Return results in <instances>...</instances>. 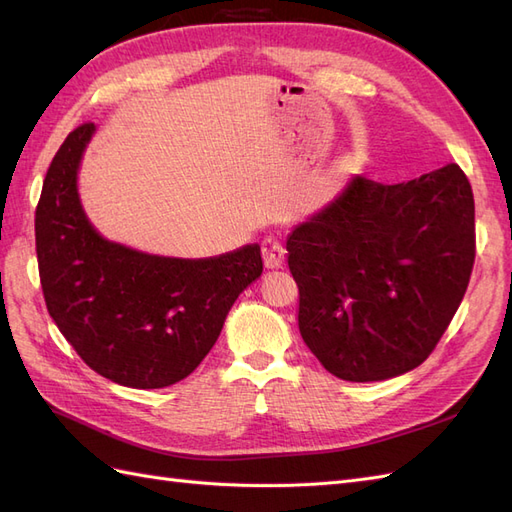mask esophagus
<instances>
[{
    "instance_id": "obj_1",
    "label": "esophagus",
    "mask_w": 512,
    "mask_h": 512,
    "mask_svg": "<svg viewBox=\"0 0 512 512\" xmlns=\"http://www.w3.org/2000/svg\"><path fill=\"white\" fill-rule=\"evenodd\" d=\"M262 258H265V267L267 269H277L284 265V258H286V250L284 245L273 239V237H267L265 241H262Z\"/></svg>"
}]
</instances>
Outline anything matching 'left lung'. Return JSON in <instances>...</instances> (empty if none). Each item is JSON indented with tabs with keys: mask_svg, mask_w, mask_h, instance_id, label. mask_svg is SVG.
<instances>
[{
	"mask_svg": "<svg viewBox=\"0 0 512 512\" xmlns=\"http://www.w3.org/2000/svg\"><path fill=\"white\" fill-rule=\"evenodd\" d=\"M299 331L322 367L380 382L421 365L466 294L474 196L457 164L406 183L356 175L292 228Z\"/></svg>",
	"mask_w": 512,
	"mask_h": 512,
	"instance_id": "obj_1",
	"label": "left lung"
}]
</instances>
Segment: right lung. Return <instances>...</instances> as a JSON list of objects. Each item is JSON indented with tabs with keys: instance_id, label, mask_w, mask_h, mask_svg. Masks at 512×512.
<instances>
[{
	"instance_id": "obj_1",
	"label": "right lung",
	"mask_w": 512,
	"mask_h": 512,
	"mask_svg": "<svg viewBox=\"0 0 512 512\" xmlns=\"http://www.w3.org/2000/svg\"><path fill=\"white\" fill-rule=\"evenodd\" d=\"M96 130L85 123L70 132L42 183L36 254L46 309L100 376L130 389H164L188 378L218 342L232 303L262 273L260 245L175 258L102 237L79 194Z\"/></svg>"
}]
</instances>
